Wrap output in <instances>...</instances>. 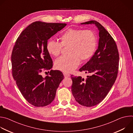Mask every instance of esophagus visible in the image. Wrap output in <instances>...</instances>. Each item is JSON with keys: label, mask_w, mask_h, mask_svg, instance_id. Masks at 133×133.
<instances>
[{"label": "esophagus", "mask_w": 133, "mask_h": 133, "mask_svg": "<svg viewBox=\"0 0 133 133\" xmlns=\"http://www.w3.org/2000/svg\"><path fill=\"white\" fill-rule=\"evenodd\" d=\"M64 76L65 77H70V75L67 73H64Z\"/></svg>", "instance_id": "34e87169"}]
</instances>
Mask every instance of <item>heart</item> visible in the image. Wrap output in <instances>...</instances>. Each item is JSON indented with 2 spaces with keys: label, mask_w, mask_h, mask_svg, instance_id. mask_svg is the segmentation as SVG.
<instances>
[{
  "label": "heart",
  "mask_w": 133,
  "mask_h": 133,
  "mask_svg": "<svg viewBox=\"0 0 133 133\" xmlns=\"http://www.w3.org/2000/svg\"><path fill=\"white\" fill-rule=\"evenodd\" d=\"M61 43L52 39L46 45L47 52L53 56H58L63 46L68 47L67 56H63L55 62V68L65 72H69L76 68L80 59L86 61L90 58L96 50V36L91 30L68 29L60 37Z\"/></svg>",
  "instance_id": "obj_1"
}]
</instances>
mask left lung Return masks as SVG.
I'll use <instances>...</instances> for the list:
<instances>
[{"instance_id": "8db88e82", "label": "left lung", "mask_w": 133, "mask_h": 133, "mask_svg": "<svg viewBox=\"0 0 133 133\" xmlns=\"http://www.w3.org/2000/svg\"><path fill=\"white\" fill-rule=\"evenodd\" d=\"M81 25L94 24L99 31L98 46L89 61L79 69L80 71L90 74L84 79L81 76L73 77L71 92L80 105L92 107L101 103L114 84L118 70L119 54L115 41L96 21Z\"/></svg>"}]
</instances>
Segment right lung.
<instances>
[{
	"label": "right lung",
	"mask_w": 133,
	"mask_h": 133,
	"mask_svg": "<svg viewBox=\"0 0 133 133\" xmlns=\"http://www.w3.org/2000/svg\"><path fill=\"white\" fill-rule=\"evenodd\" d=\"M66 25L34 22L22 31L15 43L11 58L13 77L24 97L34 106L50 104L64 78L59 70H51L49 76L45 78L41 72L52 67L46 50L47 41Z\"/></svg>",
	"instance_id": "1"
}]
</instances>
